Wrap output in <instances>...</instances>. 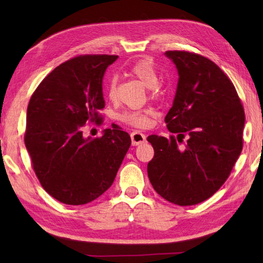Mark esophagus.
Returning a JSON list of instances; mask_svg holds the SVG:
<instances>
[{
    "label": "esophagus",
    "mask_w": 263,
    "mask_h": 263,
    "mask_svg": "<svg viewBox=\"0 0 263 263\" xmlns=\"http://www.w3.org/2000/svg\"><path fill=\"white\" fill-rule=\"evenodd\" d=\"M131 140H132L133 146H138V144L143 143L146 141V136L139 131H133L131 133Z\"/></svg>",
    "instance_id": "1"
}]
</instances>
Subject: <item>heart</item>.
Segmentation results:
<instances>
[{"instance_id":"1","label":"heart","mask_w":263,"mask_h":263,"mask_svg":"<svg viewBox=\"0 0 263 263\" xmlns=\"http://www.w3.org/2000/svg\"><path fill=\"white\" fill-rule=\"evenodd\" d=\"M130 73L137 78L147 87L148 96L150 99H157L161 96L163 90L158 83V72L155 65L149 60H139L130 68ZM106 96L110 102H115L117 99V80L116 78H111L106 86ZM153 111L150 109H138L124 111L119 115V120L126 125L133 127L143 128L150 124Z\"/></svg>"}]
</instances>
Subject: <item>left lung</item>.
<instances>
[{"instance_id":"obj_1","label":"left lung","mask_w":263,"mask_h":263,"mask_svg":"<svg viewBox=\"0 0 263 263\" xmlns=\"http://www.w3.org/2000/svg\"><path fill=\"white\" fill-rule=\"evenodd\" d=\"M165 54L180 77L165 117L173 135L147 138L155 150L147 172L160 197L193 205L214 195L230 176L243 149L244 108L230 78L211 60L186 51Z\"/></svg>"}]
</instances>
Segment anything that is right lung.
Masks as SVG:
<instances>
[{
  "mask_svg": "<svg viewBox=\"0 0 263 263\" xmlns=\"http://www.w3.org/2000/svg\"><path fill=\"white\" fill-rule=\"evenodd\" d=\"M117 55H79L44 78L27 108L25 143L39 183L54 199L80 205L111 184L131 144L119 126L83 138L87 122L100 125L103 77Z\"/></svg>",
  "mask_w": 263,
  "mask_h": 263,
  "instance_id": "obj_1",
  "label": "right lung"
}]
</instances>
